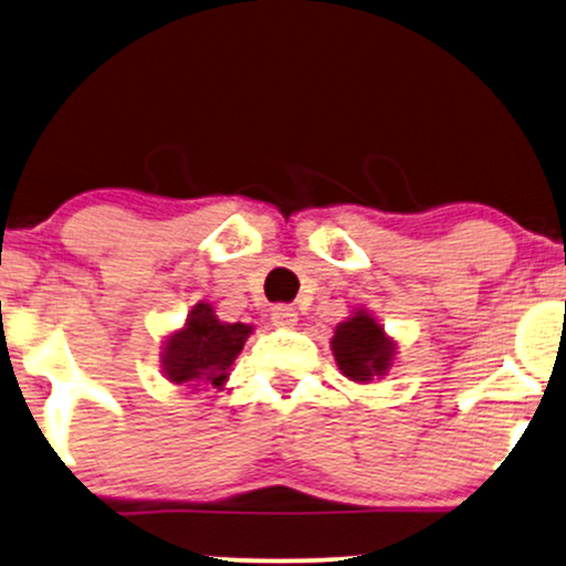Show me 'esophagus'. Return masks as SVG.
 I'll use <instances>...</instances> for the list:
<instances>
[{
	"instance_id": "34e87169",
	"label": "esophagus",
	"mask_w": 566,
	"mask_h": 566,
	"mask_svg": "<svg viewBox=\"0 0 566 566\" xmlns=\"http://www.w3.org/2000/svg\"><path fill=\"white\" fill-rule=\"evenodd\" d=\"M271 321L279 328H292L297 324V311L292 305H274L271 307Z\"/></svg>"
}]
</instances>
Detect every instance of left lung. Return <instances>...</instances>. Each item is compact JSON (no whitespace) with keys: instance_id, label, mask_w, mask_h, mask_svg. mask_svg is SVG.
<instances>
[{"instance_id":"obj_1","label":"left lung","mask_w":566,"mask_h":566,"mask_svg":"<svg viewBox=\"0 0 566 566\" xmlns=\"http://www.w3.org/2000/svg\"><path fill=\"white\" fill-rule=\"evenodd\" d=\"M332 349L342 374L363 384L374 376H384L395 355L391 339L366 311L355 313L345 324L336 326Z\"/></svg>"}]
</instances>
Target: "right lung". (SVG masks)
I'll return each instance as SVG.
<instances>
[{"label":"right lung","mask_w":566,"mask_h":566,"mask_svg":"<svg viewBox=\"0 0 566 566\" xmlns=\"http://www.w3.org/2000/svg\"><path fill=\"white\" fill-rule=\"evenodd\" d=\"M250 332L248 324H221L211 305L198 303L182 332L167 339L164 374L171 384L221 386Z\"/></svg>","instance_id":"obj_1"}]
</instances>
